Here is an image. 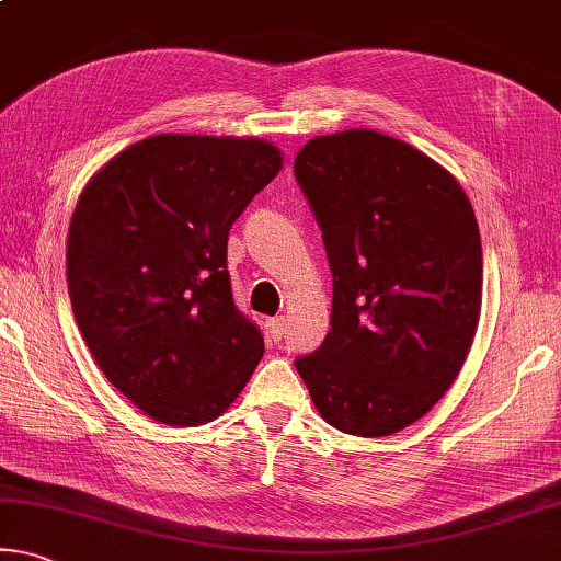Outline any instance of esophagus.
Returning a JSON list of instances; mask_svg holds the SVG:
<instances>
[{"mask_svg": "<svg viewBox=\"0 0 561 561\" xmlns=\"http://www.w3.org/2000/svg\"><path fill=\"white\" fill-rule=\"evenodd\" d=\"M266 329H270L272 340L279 342L284 332H287V324H284V317H274V319H270V322H266Z\"/></svg>", "mask_w": 561, "mask_h": 561, "instance_id": "34e87169", "label": "esophagus"}]
</instances>
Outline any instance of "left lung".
Instances as JSON below:
<instances>
[{
  "label": "left lung",
  "mask_w": 561,
  "mask_h": 561,
  "mask_svg": "<svg viewBox=\"0 0 561 561\" xmlns=\"http://www.w3.org/2000/svg\"><path fill=\"white\" fill-rule=\"evenodd\" d=\"M295 176L322 229L332 329L295 359L334 430L387 437L457 379L482 309V239L447 169L371 129L309 139Z\"/></svg>",
  "instance_id": "obj_1"
}]
</instances>
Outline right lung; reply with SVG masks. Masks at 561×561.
Masks as SVG:
<instances>
[{"label": "right lung", "instance_id": "add662e5", "mask_svg": "<svg viewBox=\"0 0 561 561\" xmlns=\"http://www.w3.org/2000/svg\"><path fill=\"white\" fill-rule=\"evenodd\" d=\"M282 167L262 139L157 135L104 164L69 221L79 332L131 404L169 426L215 420L264 354L234 305L227 239Z\"/></svg>", "mask_w": 561, "mask_h": 561}]
</instances>
